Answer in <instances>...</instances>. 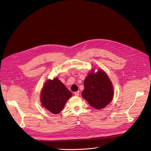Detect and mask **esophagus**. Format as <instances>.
Masks as SVG:
<instances>
[{"instance_id": "34e87169", "label": "esophagus", "mask_w": 151, "mask_h": 151, "mask_svg": "<svg viewBox=\"0 0 151 151\" xmlns=\"http://www.w3.org/2000/svg\"><path fill=\"white\" fill-rule=\"evenodd\" d=\"M78 95H79V91H77L74 92V95L75 96H78Z\"/></svg>"}]
</instances>
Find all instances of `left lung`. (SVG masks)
I'll list each match as a JSON object with an SVG mask.
<instances>
[{
    "label": "left lung",
    "mask_w": 151,
    "mask_h": 151,
    "mask_svg": "<svg viewBox=\"0 0 151 151\" xmlns=\"http://www.w3.org/2000/svg\"><path fill=\"white\" fill-rule=\"evenodd\" d=\"M113 85L109 77L102 69L96 73L90 72L84 81L82 96L93 107L101 109L109 104L113 98Z\"/></svg>",
    "instance_id": "8db88e82"
}]
</instances>
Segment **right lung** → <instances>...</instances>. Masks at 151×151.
I'll return each instance as SVG.
<instances>
[{"label": "right lung", "mask_w": 151, "mask_h": 151, "mask_svg": "<svg viewBox=\"0 0 151 151\" xmlns=\"http://www.w3.org/2000/svg\"><path fill=\"white\" fill-rule=\"evenodd\" d=\"M72 96L71 92L58 77L47 81L40 94L42 105L54 114L60 113L68 100Z\"/></svg>", "instance_id": "1"}]
</instances>
